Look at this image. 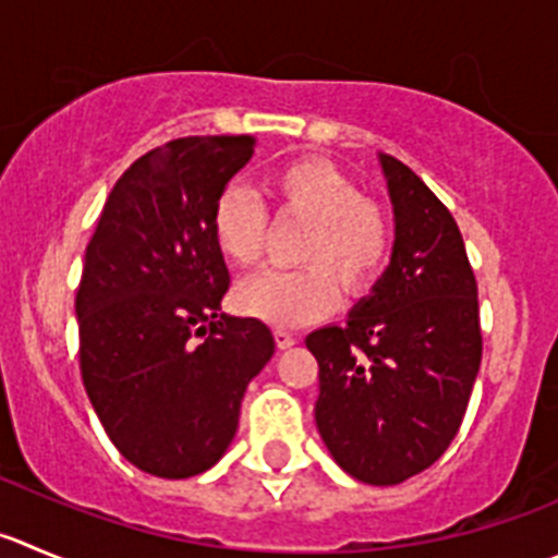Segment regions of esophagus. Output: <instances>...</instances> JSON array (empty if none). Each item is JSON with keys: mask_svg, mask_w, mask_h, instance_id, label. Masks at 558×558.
<instances>
[{"mask_svg": "<svg viewBox=\"0 0 558 558\" xmlns=\"http://www.w3.org/2000/svg\"><path fill=\"white\" fill-rule=\"evenodd\" d=\"M274 339H276V348L279 350H288V348H293L295 344V337L290 331H282V328H276L274 331Z\"/></svg>", "mask_w": 558, "mask_h": 558, "instance_id": "1", "label": "esophagus"}]
</instances>
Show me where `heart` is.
Returning <instances> with one entry per match:
<instances>
[{
	"label": "heart",
	"mask_w": 558,
	"mask_h": 558,
	"mask_svg": "<svg viewBox=\"0 0 558 558\" xmlns=\"http://www.w3.org/2000/svg\"><path fill=\"white\" fill-rule=\"evenodd\" d=\"M268 194L279 214L312 221L301 246L299 270L265 268L238 284L235 306L243 315L276 328H299L320 320L337 304L342 284L348 295L369 288L384 268L391 227L380 205L364 199L355 180L323 158H299L268 178ZM268 216L248 191H221L210 214V235L232 265H254L263 257Z\"/></svg>",
	"instance_id": "obj_1"
}]
</instances>
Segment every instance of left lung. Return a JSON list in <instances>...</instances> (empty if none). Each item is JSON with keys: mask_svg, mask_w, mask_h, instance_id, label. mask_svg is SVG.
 I'll use <instances>...</instances> for the list:
<instances>
[{"mask_svg": "<svg viewBox=\"0 0 558 558\" xmlns=\"http://www.w3.org/2000/svg\"><path fill=\"white\" fill-rule=\"evenodd\" d=\"M395 214L391 259L344 326L306 337L320 367L315 422L333 463L400 485L447 452L482 362L476 279L452 214L378 153Z\"/></svg>", "mask_w": 558, "mask_h": 558, "instance_id": "1", "label": "left lung"}]
</instances>
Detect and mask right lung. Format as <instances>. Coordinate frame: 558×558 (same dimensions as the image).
<instances>
[{"mask_svg": "<svg viewBox=\"0 0 558 558\" xmlns=\"http://www.w3.org/2000/svg\"><path fill=\"white\" fill-rule=\"evenodd\" d=\"M252 153V136H185L145 153L114 183L84 252V389L117 452L161 480L225 458L246 386L276 348L263 320L221 312L230 270L210 235L216 199Z\"/></svg>", "mask_w": 558, "mask_h": 558, "instance_id": "add662e5", "label": "right lung"}]
</instances>
